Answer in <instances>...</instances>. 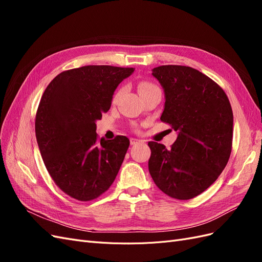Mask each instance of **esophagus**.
<instances>
[{"mask_svg":"<svg viewBox=\"0 0 262 262\" xmlns=\"http://www.w3.org/2000/svg\"><path fill=\"white\" fill-rule=\"evenodd\" d=\"M130 143H131V145H137V144H140V143H144V141L139 140V139L131 138V139H130Z\"/></svg>","mask_w":262,"mask_h":262,"instance_id":"34e87169","label":"esophagus"}]
</instances>
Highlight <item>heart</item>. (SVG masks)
Returning a JSON list of instances; mask_svg holds the SVG:
<instances>
[{"mask_svg":"<svg viewBox=\"0 0 262 262\" xmlns=\"http://www.w3.org/2000/svg\"><path fill=\"white\" fill-rule=\"evenodd\" d=\"M157 89H158L157 86H155L153 83L147 82V81H141V82L138 83V92H139L141 96H142V95H144V94L150 92V91H154V90H157ZM120 93L121 92H118L116 94V98L119 96V95H120Z\"/></svg>","mask_w":262,"mask_h":262,"instance_id":"b5f03b06","label":"heart"}]
</instances>
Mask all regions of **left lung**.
Listing matches in <instances>:
<instances>
[{"label": "left lung", "mask_w": 262, "mask_h": 262, "mask_svg": "<svg viewBox=\"0 0 262 262\" xmlns=\"http://www.w3.org/2000/svg\"><path fill=\"white\" fill-rule=\"evenodd\" d=\"M152 75L165 93L161 120L178 137L169 149L148 142V170L164 193L192 199L219 178L231 156L233 110L225 92L195 69L162 66Z\"/></svg>", "instance_id": "1"}]
</instances>
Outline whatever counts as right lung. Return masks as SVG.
<instances>
[{"mask_svg":"<svg viewBox=\"0 0 262 262\" xmlns=\"http://www.w3.org/2000/svg\"><path fill=\"white\" fill-rule=\"evenodd\" d=\"M133 68L86 66L58 74L41 96L35 130L46 168L63 192L91 201L113 185L130 141L99 139L96 121Z\"/></svg>","mask_w":262,"mask_h":262,"instance_id":"right-lung-1","label":"right lung"}]
</instances>
